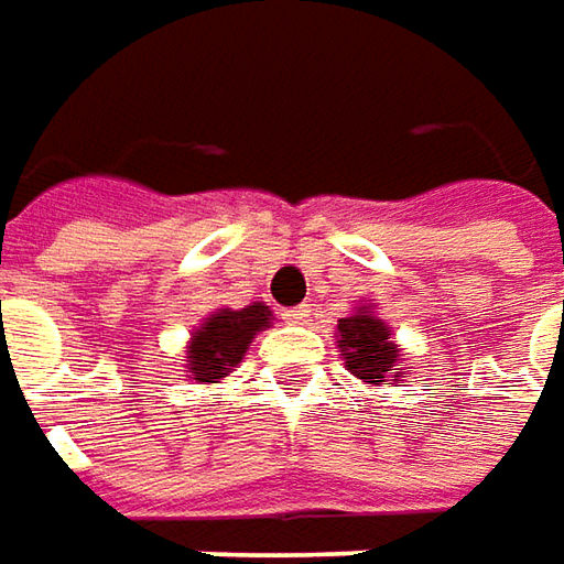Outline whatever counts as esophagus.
Returning <instances> with one entry per match:
<instances>
[{
	"instance_id": "1",
	"label": "esophagus",
	"mask_w": 564,
	"mask_h": 564,
	"mask_svg": "<svg viewBox=\"0 0 564 564\" xmlns=\"http://www.w3.org/2000/svg\"><path fill=\"white\" fill-rule=\"evenodd\" d=\"M307 316H311V307H307V304H301V307L285 311V314H282V319H285L289 326H301V323H307Z\"/></svg>"
}]
</instances>
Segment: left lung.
Masks as SVG:
<instances>
[{"mask_svg":"<svg viewBox=\"0 0 564 564\" xmlns=\"http://www.w3.org/2000/svg\"><path fill=\"white\" fill-rule=\"evenodd\" d=\"M336 345L348 373L367 386H395L408 373L395 333L373 304H358L351 314L338 319Z\"/></svg>","mask_w":564,"mask_h":564,"instance_id":"8db88e82","label":"left lung"}]
</instances>
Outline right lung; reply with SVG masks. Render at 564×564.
<instances>
[{
  "mask_svg": "<svg viewBox=\"0 0 564 564\" xmlns=\"http://www.w3.org/2000/svg\"><path fill=\"white\" fill-rule=\"evenodd\" d=\"M270 326L272 311L263 301H253L238 311L216 307L191 333V341L185 348V377L200 386H213V382L226 379L245 360L257 333H263Z\"/></svg>",
  "mask_w": 564,
  "mask_h": 564,
  "instance_id": "obj_1",
  "label": "right lung"
}]
</instances>
